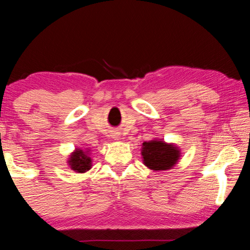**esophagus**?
Instances as JSON below:
<instances>
[{
    "mask_svg": "<svg viewBox=\"0 0 250 250\" xmlns=\"http://www.w3.org/2000/svg\"><path fill=\"white\" fill-rule=\"evenodd\" d=\"M112 138H114L115 140H119V138H121V136H119V132H114L112 133Z\"/></svg>",
    "mask_w": 250,
    "mask_h": 250,
    "instance_id": "1",
    "label": "esophagus"
}]
</instances>
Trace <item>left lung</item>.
<instances>
[{
    "label": "left lung",
    "instance_id": "1",
    "mask_svg": "<svg viewBox=\"0 0 250 250\" xmlns=\"http://www.w3.org/2000/svg\"><path fill=\"white\" fill-rule=\"evenodd\" d=\"M181 149L174 143H167L162 139H153L142 143V162L155 172L172 169L181 158Z\"/></svg>",
    "mask_w": 250,
    "mask_h": 250
}]
</instances>
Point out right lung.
Instances as JSON below:
<instances>
[{
    "label": "right lung",
    "mask_w": 250,
    "mask_h": 250,
    "mask_svg": "<svg viewBox=\"0 0 250 250\" xmlns=\"http://www.w3.org/2000/svg\"><path fill=\"white\" fill-rule=\"evenodd\" d=\"M91 150L87 148H76L69 155L68 166L76 173H85L92 168Z\"/></svg>",
    "instance_id": "add662e5"
}]
</instances>
